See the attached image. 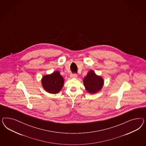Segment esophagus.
<instances>
[{"label":"esophagus","mask_w":146,"mask_h":146,"mask_svg":"<svg viewBox=\"0 0 146 146\" xmlns=\"http://www.w3.org/2000/svg\"><path fill=\"white\" fill-rule=\"evenodd\" d=\"M70 77L71 78H77V75L75 74H70Z\"/></svg>","instance_id":"34e87169"}]
</instances>
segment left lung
I'll list each match as a JSON object with an SVG mask.
<instances>
[{
    "label": "left lung",
    "instance_id": "left-lung-1",
    "mask_svg": "<svg viewBox=\"0 0 146 146\" xmlns=\"http://www.w3.org/2000/svg\"><path fill=\"white\" fill-rule=\"evenodd\" d=\"M43 88L48 93L58 94L62 90L64 80L59 71H54L52 73L45 75L41 79Z\"/></svg>",
    "mask_w": 146,
    "mask_h": 146
}]
</instances>
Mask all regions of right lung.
<instances>
[{"instance_id":"1","label":"right lung","mask_w":146,"mask_h":146,"mask_svg":"<svg viewBox=\"0 0 146 146\" xmlns=\"http://www.w3.org/2000/svg\"><path fill=\"white\" fill-rule=\"evenodd\" d=\"M83 82L86 90L91 94H95L101 91L104 85V79L102 76L97 75L92 70L84 77Z\"/></svg>"}]
</instances>
